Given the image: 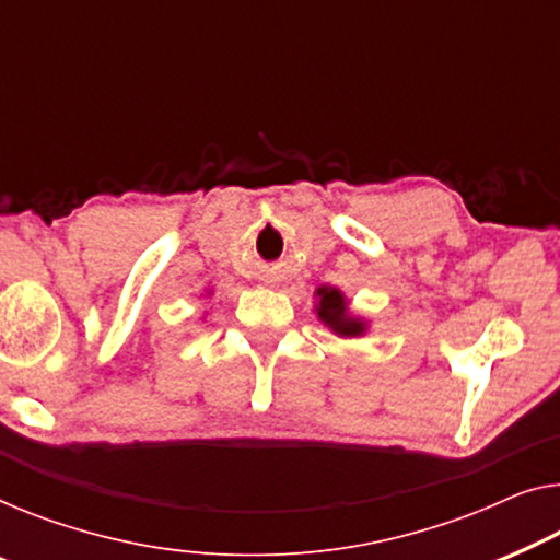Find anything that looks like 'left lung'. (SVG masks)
I'll list each match as a JSON object with an SVG mask.
<instances>
[{"instance_id":"obj_1","label":"left lung","mask_w":560,"mask_h":560,"mask_svg":"<svg viewBox=\"0 0 560 560\" xmlns=\"http://www.w3.org/2000/svg\"><path fill=\"white\" fill-rule=\"evenodd\" d=\"M316 296H319L316 314H319V319L327 324L334 334H339V337H362L366 331V322L357 319V316L347 312V299L339 289L319 287L316 289Z\"/></svg>"}]
</instances>
